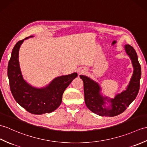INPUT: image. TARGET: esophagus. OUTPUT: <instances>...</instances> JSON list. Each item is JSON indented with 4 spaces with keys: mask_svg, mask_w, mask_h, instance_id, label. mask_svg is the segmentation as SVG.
I'll return each mask as SVG.
<instances>
[{
    "mask_svg": "<svg viewBox=\"0 0 147 147\" xmlns=\"http://www.w3.org/2000/svg\"><path fill=\"white\" fill-rule=\"evenodd\" d=\"M83 71H84L83 70H81V71H79V73H83Z\"/></svg>",
    "mask_w": 147,
    "mask_h": 147,
    "instance_id": "esophagus-1",
    "label": "esophagus"
}]
</instances>
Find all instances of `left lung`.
<instances>
[{"label":"left lung","instance_id":"obj_1","mask_svg":"<svg viewBox=\"0 0 147 147\" xmlns=\"http://www.w3.org/2000/svg\"><path fill=\"white\" fill-rule=\"evenodd\" d=\"M126 53L130 58L134 73L127 89L116 94L114 98L103 96L101 88L96 81L84 75H80L83 81L84 101L88 108L94 113L101 117H115L122 113L137 96L141 78V66L137 54L134 47L129 44L125 45ZM109 103L108 106L105 105Z\"/></svg>","mask_w":147,"mask_h":147}]
</instances>
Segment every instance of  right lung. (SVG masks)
<instances>
[{"label":"right lung","instance_id":"add662e5","mask_svg":"<svg viewBox=\"0 0 147 147\" xmlns=\"http://www.w3.org/2000/svg\"><path fill=\"white\" fill-rule=\"evenodd\" d=\"M19 40L13 47L9 60L7 75L11 93L20 106L32 114L42 115L56 110L62 102L64 91L78 76L76 73L57 77L41 88L31 86L24 80L19 65V49L24 40Z\"/></svg>","mask_w":147,"mask_h":147}]
</instances>
